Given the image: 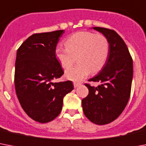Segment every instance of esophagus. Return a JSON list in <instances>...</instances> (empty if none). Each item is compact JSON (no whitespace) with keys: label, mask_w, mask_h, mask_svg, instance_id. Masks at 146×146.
I'll return each mask as SVG.
<instances>
[{"label":"esophagus","mask_w":146,"mask_h":146,"mask_svg":"<svg viewBox=\"0 0 146 146\" xmlns=\"http://www.w3.org/2000/svg\"><path fill=\"white\" fill-rule=\"evenodd\" d=\"M74 84V88H77V87H78L79 86H80V83L74 82V84Z\"/></svg>","instance_id":"34e87169"}]
</instances>
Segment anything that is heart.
I'll return each instance as SVG.
<instances>
[{
    "instance_id": "1",
    "label": "heart",
    "mask_w": 146,
    "mask_h": 146,
    "mask_svg": "<svg viewBox=\"0 0 146 146\" xmlns=\"http://www.w3.org/2000/svg\"><path fill=\"white\" fill-rule=\"evenodd\" d=\"M66 47L58 46L55 56L63 68H67L74 62L77 66L67 69L65 77L72 81H80L90 74L99 72L106 63L109 53V44L102 35L90 31H80L66 39Z\"/></svg>"
}]
</instances>
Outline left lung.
Segmentation results:
<instances>
[{
  "label": "left lung",
  "mask_w": 146,
  "mask_h": 146,
  "mask_svg": "<svg viewBox=\"0 0 146 146\" xmlns=\"http://www.w3.org/2000/svg\"><path fill=\"white\" fill-rule=\"evenodd\" d=\"M109 44V53L102 70L90 81L101 83L98 87L85 84L89 94L82 100L83 111L90 121L107 124L118 117L127 104L132 84L133 60L123 40L116 31L94 27Z\"/></svg>",
  "instance_id": "left-lung-1"
}]
</instances>
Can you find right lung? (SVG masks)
I'll use <instances>...</instances> for the list:
<instances>
[{"instance_id":"obj_1","label":"right lung","mask_w":146,"mask_h":146,"mask_svg":"<svg viewBox=\"0 0 146 146\" xmlns=\"http://www.w3.org/2000/svg\"><path fill=\"white\" fill-rule=\"evenodd\" d=\"M64 30L34 34L16 53L15 88L22 108L31 119L47 123L59 115L71 80L53 83L64 74L55 50Z\"/></svg>"}]
</instances>
